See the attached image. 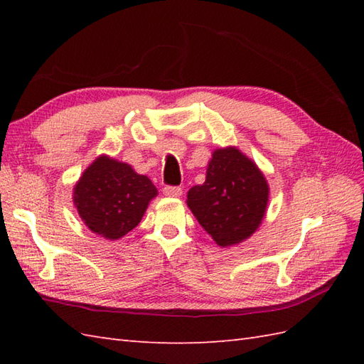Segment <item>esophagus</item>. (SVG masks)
I'll list each match as a JSON object with an SVG mask.
<instances>
[{
	"label": "esophagus",
	"mask_w": 364,
	"mask_h": 364,
	"mask_svg": "<svg viewBox=\"0 0 364 364\" xmlns=\"http://www.w3.org/2000/svg\"><path fill=\"white\" fill-rule=\"evenodd\" d=\"M162 192H164V196L167 197H180L183 194V189L180 186H164Z\"/></svg>",
	"instance_id": "1"
}]
</instances>
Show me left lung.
<instances>
[{
    "instance_id": "8db88e82",
    "label": "left lung",
    "mask_w": 364,
    "mask_h": 364,
    "mask_svg": "<svg viewBox=\"0 0 364 364\" xmlns=\"http://www.w3.org/2000/svg\"><path fill=\"white\" fill-rule=\"evenodd\" d=\"M269 188L253 161L235 146L213 153L203 184L191 188L188 206L222 247L252 236L264 218Z\"/></svg>"
}]
</instances>
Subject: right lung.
<instances>
[{"mask_svg":"<svg viewBox=\"0 0 364 364\" xmlns=\"http://www.w3.org/2000/svg\"><path fill=\"white\" fill-rule=\"evenodd\" d=\"M158 191L149 176L107 156L92 162L75 186L80 218L94 233L119 239L139 225Z\"/></svg>","mask_w":364,"mask_h":364,"instance_id":"add662e5","label":"right lung"}]
</instances>
